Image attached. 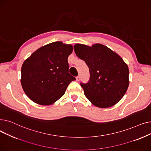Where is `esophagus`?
<instances>
[{"instance_id": "34e87169", "label": "esophagus", "mask_w": 151, "mask_h": 151, "mask_svg": "<svg viewBox=\"0 0 151 151\" xmlns=\"http://www.w3.org/2000/svg\"><path fill=\"white\" fill-rule=\"evenodd\" d=\"M76 78V80H77V81H80V75L77 76Z\"/></svg>"}]
</instances>
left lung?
<instances>
[{
  "instance_id": "8db88e82",
  "label": "left lung",
  "mask_w": 151,
  "mask_h": 151,
  "mask_svg": "<svg viewBox=\"0 0 151 151\" xmlns=\"http://www.w3.org/2000/svg\"><path fill=\"white\" fill-rule=\"evenodd\" d=\"M74 51L89 69V81L80 83L85 96L99 108L116 104L124 96L129 84V67L123 59L101 44L92 47L76 44Z\"/></svg>"
}]
</instances>
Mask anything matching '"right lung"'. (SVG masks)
<instances>
[{
    "mask_svg": "<svg viewBox=\"0 0 151 151\" xmlns=\"http://www.w3.org/2000/svg\"><path fill=\"white\" fill-rule=\"evenodd\" d=\"M71 45L56 42L40 47L21 68V83L27 96L36 104H52L64 95L68 84L76 79L68 72Z\"/></svg>",
    "mask_w": 151,
    "mask_h": 151,
    "instance_id": "obj_1",
    "label": "right lung"
}]
</instances>
